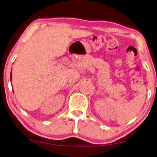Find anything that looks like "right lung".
<instances>
[{"instance_id":"obj_1","label":"right lung","mask_w":157,"mask_h":157,"mask_svg":"<svg viewBox=\"0 0 157 157\" xmlns=\"http://www.w3.org/2000/svg\"><path fill=\"white\" fill-rule=\"evenodd\" d=\"M10 77H11V76Z\"/></svg>"}]
</instances>
